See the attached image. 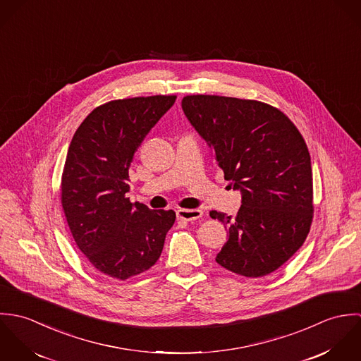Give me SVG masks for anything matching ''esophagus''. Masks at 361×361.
<instances>
[{
  "label": "esophagus",
  "instance_id": "obj_1",
  "mask_svg": "<svg viewBox=\"0 0 361 361\" xmlns=\"http://www.w3.org/2000/svg\"><path fill=\"white\" fill-rule=\"evenodd\" d=\"M203 215V211L202 209H178L176 211V216L178 219H182V221H196L199 218H202Z\"/></svg>",
  "mask_w": 361,
  "mask_h": 361
}]
</instances>
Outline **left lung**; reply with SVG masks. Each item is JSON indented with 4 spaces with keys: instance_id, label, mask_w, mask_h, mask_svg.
I'll list each match as a JSON object with an SVG mask.
<instances>
[{
    "instance_id": "left-lung-1",
    "label": "left lung",
    "mask_w": 361,
    "mask_h": 361,
    "mask_svg": "<svg viewBox=\"0 0 361 361\" xmlns=\"http://www.w3.org/2000/svg\"><path fill=\"white\" fill-rule=\"evenodd\" d=\"M182 109L242 193L236 218L209 212L229 229L215 261L249 278L274 272L302 247L312 221L311 161L300 132L255 100L186 96Z\"/></svg>"
}]
</instances>
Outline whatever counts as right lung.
<instances>
[{"label": "right lung", "instance_id": "1", "mask_svg": "<svg viewBox=\"0 0 361 361\" xmlns=\"http://www.w3.org/2000/svg\"><path fill=\"white\" fill-rule=\"evenodd\" d=\"M176 96L115 100L93 109L75 132L61 182V202L72 236L94 268L128 279L153 267L172 209L132 204L128 171L135 152L173 105Z\"/></svg>", "mask_w": 361, "mask_h": 361}]
</instances>
